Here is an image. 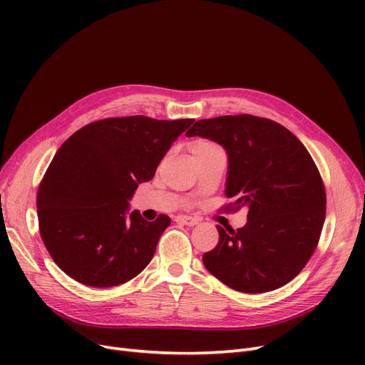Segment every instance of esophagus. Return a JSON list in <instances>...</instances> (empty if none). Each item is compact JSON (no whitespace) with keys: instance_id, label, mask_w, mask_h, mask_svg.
<instances>
[{"instance_id":"esophagus-1","label":"esophagus","mask_w":365,"mask_h":365,"mask_svg":"<svg viewBox=\"0 0 365 365\" xmlns=\"http://www.w3.org/2000/svg\"><path fill=\"white\" fill-rule=\"evenodd\" d=\"M175 220H176V222H178V224L187 225V227H195L197 222H200V220H197L196 217H193V216H185V215L176 216Z\"/></svg>"}]
</instances>
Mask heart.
Here are the masks:
<instances>
[{
	"mask_svg": "<svg viewBox=\"0 0 365 365\" xmlns=\"http://www.w3.org/2000/svg\"><path fill=\"white\" fill-rule=\"evenodd\" d=\"M215 148H217L215 143L208 141V140H204V138H197V140L190 143V148L189 149H190L192 157H196V155H200V153H204L207 150H212Z\"/></svg>",
	"mask_w": 365,
	"mask_h": 365,
	"instance_id": "1",
	"label": "heart"
}]
</instances>
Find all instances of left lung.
<instances>
[{"instance_id": "8db88e82", "label": "left lung", "mask_w": 365, "mask_h": 365, "mask_svg": "<svg viewBox=\"0 0 365 365\" xmlns=\"http://www.w3.org/2000/svg\"><path fill=\"white\" fill-rule=\"evenodd\" d=\"M222 146L228 155V208H248L245 227L225 231L202 256L231 289L269 292L289 283L314 254L326 217V190L303 143L284 126L256 115L200 120L185 132Z\"/></svg>"}]
</instances>
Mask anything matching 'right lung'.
<instances>
[{"label": "right lung", "instance_id": "right-lung-1", "mask_svg": "<svg viewBox=\"0 0 365 365\" xmlns=\"http://www.w3.org/2000/svg\"><path fill=\"white\" fill-rule=\"evenodd\" d=\"M193 121L105 118L59 148L39 184L36 208L43 245L65 274L109 288L148 267L170 217L148 222L138 210L129 213V200Z\"/></svg>", "mask_w": 365, "mask_h": 365}]
</instances>
